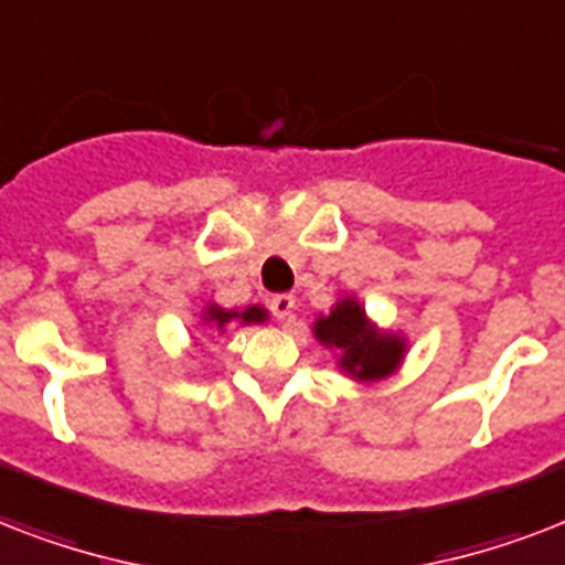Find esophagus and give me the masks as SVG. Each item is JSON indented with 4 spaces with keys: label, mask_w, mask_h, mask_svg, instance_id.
I'll return each mask as SVG.
<instances>
[{
    "label": "esophagus",
    "mask_w": 565,
    "mask_h": 565,
    "mask_svg": "<svg viewBox=\"0 0 565 565\" xmlns=\"http://www.w3.org/2000/svg\"><path fill=\"white\" fill-rule=\"evenodd\" d=\"M270 312L277 315L279 321L288 323L291 318H295V297L291 295H277V297H270Z\"/></svg>",
    "instance_id": "obj_1"
}]
</instances>
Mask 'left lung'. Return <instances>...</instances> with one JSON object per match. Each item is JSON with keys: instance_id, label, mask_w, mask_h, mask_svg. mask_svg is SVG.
<instances>
[{"instance_id": "left-lung-1", "label": "left lung", "mask_w": 565, "mask_h": 565, "mask_svg": "<svg viewBox=\"0 0 565 565\" xmlns=\"http://www.w3.org/2000/svg\"><path fill=\"white\" fill-rule=\"evenodd\" d=\"M315 335L323 344H332L342 351V369L351 371L360 380L386 377L395 369L404 353L401 339L392 335H377L369 330L362 306L353 300H342L327 318L315 323Z\"/></svg>"}]
</instances>
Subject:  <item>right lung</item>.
Returning <instances> with one entry per match:
<instances>
[{
	"mask_svg": "<svg viewBox=\"0 0 565 565\" xmlns=\"http://www.w3.org/2000/svg\"><path fill=\"white\" fill-rule=\"evenodd\" d=\"M238 312H223V309H209V315H205V321H214L217 327H223V323L230 321V318H235ZM265 318V312H262L259 306H253V309H247V312H242V321H262Z\"/></svg>",
	"mask_w": 565,
	"mask_h": 565,
	"instance_id": "1",
	"label": "right lung"
}]
</instances>
